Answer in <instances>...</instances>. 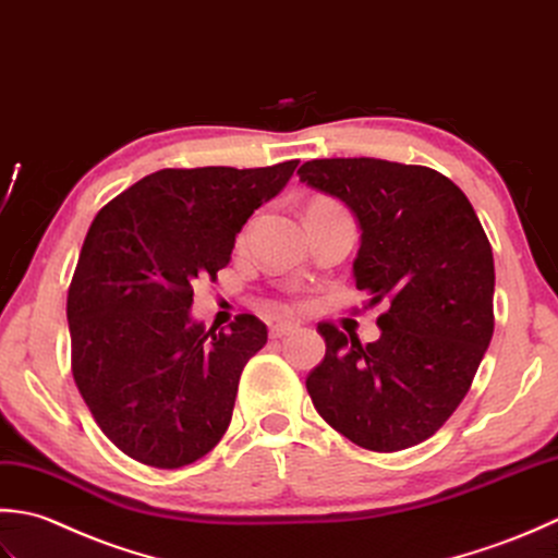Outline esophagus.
I'll list each match as a JSON object with an SVG mask.
<instances>
[{
	"instance_id": "esophagus-1",
	"label": "esophagus",
	"mask_w": 558,
	"mask_h": 558,
	"mask_svg": "<svg viewBox=\"0 0 558 558\" xmlns=\"http://www.w3.org/2000/svg\"><path fill=\"white\" fill-rule=\"evenodd\" d=\"M295 329H299V325H293V323H275L269 327V337L271 339H281V337H287V335H293Z\"/></svg>"
}]
</instances>
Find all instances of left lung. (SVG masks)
Wrapping results in <instances>:
<instances>
[{
    "label": "left lung",
    "mask_w": 558,
    "mask_h": 558,
    "mask_svg": "<svg viewBox=\"0 0 558 558\" xmlns=\"http://www.w3.org/2000/svg\"><path fill=\"white\" fill-rule=\"evenodd\" d=\"M299 175L356 216V289L388 308L380 339L366 347L317 325L327 349L305 388L317 414L356 446L412 448L448 422L492 342V243L464 192L434 168L315 158Z\"/></svg>",
    "instance_id": "left-lung-1"
}]
</instances>
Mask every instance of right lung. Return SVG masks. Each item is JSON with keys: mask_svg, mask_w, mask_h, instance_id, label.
<instances>
[{"mask_svg": "<svg viewBox=\"0 0 558 558\" xmlns=\"http://www.w3.org/2000/svg\"><path fill=\"white\" fill-rule=\"evenodd\" d=\"M295 166L163 168L96 214L66 293L72 373L100 430L132 460L185 468L229 428L267 327L243 313L231 332L204 329L190 317L192 287L231 263L235 235Z\"/></svg>", "mask_w": 558, "mask_h": 558, "instance_id": "1", "label": "right lung"}]
</instances>
